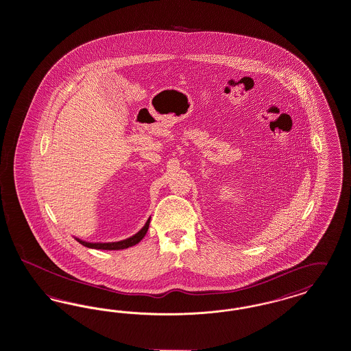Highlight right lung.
<instances>
[{
	"label": "right lung",
	"instance_id": "1",
	"mask_svg": "<svg viewBox=\"0 0 351 351\" xmlns=\"http://www.w3.org/2000/svg\"><path fill=\"white\" fill-rule=\"evenodd\" d=\"M149 225H150V218L147 219L146 225L138 232V233L128 238V239H123V241H119V242H109V243H89V242H85L82 239H77L83 246L85 247H89V249H99V250H122V249H128V247H132L134 245H136L138 242L142 241V238L146 235L147 230H149Z\"/></svg>",
	"mask_w": 351,
	"mask_h": 351
}]
</instances>
